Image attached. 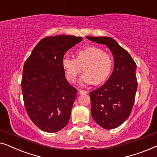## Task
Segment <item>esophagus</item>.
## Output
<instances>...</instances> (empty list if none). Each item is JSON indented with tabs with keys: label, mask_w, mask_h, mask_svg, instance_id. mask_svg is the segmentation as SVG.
<instances>
[{
	"label": "esophagus",
	"mask_w": 157,
	"mask_h": 157,
	"mask_svg": "<svg viewBox=\"0 0 157 157\" xmlns=\"http://www.w3.org/2000/svg\"><path fill=\"white\" fill-rule=\"evenodd\" d=\"M79 93L81 94H87V91H86V90H79Z\"/></svg>",
	"instance_id": "obj_1"
}]
</instances>
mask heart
<instances>
[{
	"mask_svg": "<svg viewBox=\"0 0 157 157\" xmlns=\"http://www.w3.org/2000/svg\"><path fill=\"white\" fill-rule=\"evenodd\" d=\"M114 63L111 54L93 45L79 48L76 51L75 58L65 56L61 61L66 78L71 82L76 81L84 67L85 73L80 78L82 85L103 82L111 75Z\"/></svg>",
	"mask_w": 157,
	"mask_h": 157,
	"instance_id": "obj_1",
	"label": "heart"
}]
</instances>
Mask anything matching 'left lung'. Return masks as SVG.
Instances as JSON below:
<instances>
[{
  "label": "left lung",
  "instance_id": "1",
  "mask_svg": "<svg viewBox=\"0 0 157 157\" xmlns=\"http://www.w3.org/2000/svg\"><path fill=\"white\" fill-rule=\"evenodd\" d=\"M86 37L106 45L113 54V72L102 86L90 92V95L94 122L104 129H114L127 120L133 108L137 90L136 63L129 52L111 37Z\"/></svg>",
  "mask_w": 157,
  "mask_h": 157
}]
</instances>
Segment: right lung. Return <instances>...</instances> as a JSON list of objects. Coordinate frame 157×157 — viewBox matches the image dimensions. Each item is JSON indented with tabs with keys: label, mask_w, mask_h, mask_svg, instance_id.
Returning a JSON list of instances; mask_svg holds the SVG:
<instances>
[{
	"label": "right lung",
	"mask_w": 157,
	"mask_h": 157,
	"mask_svg": "<svg viewBox=\"0 0 157 157\" xmlns=\"http://www.w3.org/2000/svg\"><path fill=\"white\" fill-rule=\"evenodd\" d=\"M81 37L57 35L42 39L24 63L21 80L24 106L30 120L47 132L69 122L77 89L68 82L61 61Z\"/></svg>",
	"instance_id": "right-lung-1"
}]
</instances>
